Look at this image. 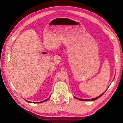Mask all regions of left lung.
<instances>
[{
  "label": "left lung",
  "mask_w": 123,
  "mask_h": 123,
  "mask_svg": "<svg viewBox=\"0 0 123 123\" xmlns=\"http://www.w3.org/2000/svg\"><path fill=\"white\" fill-rule=\"evenodd\" d=\"M108 88H109V87H108ZM107 89H106V91H105V92L106 91H107ZM105 92H104L103 93H102V94H101V95H100L99 96L97 97H96V98H95L91 99H80V98H76V97H74V98H76L77 99H78V100H81V101H94V100H95L98 99V98H99L100 97H101L102 95H103L104 94V93H105Z\"/></svg>",
  "instance_id": "obj_1"
}]
</instances>
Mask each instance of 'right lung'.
<instances>
[{
	"label": "right lung",
	"mask_w": 123,
	"mask_h": 123,
	"mask_svg": "<svg viewBox=\"0 0 123 123\" xmlns=\"http://www.w3.org/2000/svg\"><path fill=\"white\" fill-rule=\"evenodd\" d=\"M50 97H49L47 99H46V100H44V101H41V102H37V103H43V102H44V101H47L48 100L49 98H50ZM27 102H28V103H32V102H31V101H27V100H26ZM37 103V102H36H36H33V103Z\"/></svg>",
	"instance_id": "1"
}]
</instances>
